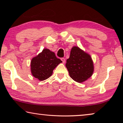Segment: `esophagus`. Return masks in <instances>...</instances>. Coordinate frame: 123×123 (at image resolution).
<instances>
[{"label": "esophagus", "instance_id": "obj_1", "mask_svg": "<svg viewBox=\"0 0 123 123\" xmlns=\"http://www.w3.org/2000/svg\"><path fill=\"white\" fill-rule=\"evenodd\" d=\"M61 61H62V62H63V63H64L66 62V60H65V59H64V58L62 57V58H61Z\"/></svg>", "mask_w": 123, "mask_h": 123}]
</instances>
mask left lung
Wrapping results in <instances>:
<instances>
[{
	"label": "left lung",
	"instance_id": "obj_1",
	"mask_svg": "<svg viewBox=\"0 0 123 123\" xmlns=\"http://www.w3.org/2000/svg\"><path fill=\"white\" fill-rule=\"evenodd\" d=\"M66 67L72 79L82 82L90 78L94 71V67L90 55L79 47H73Z\"/></svg>",
	"mask_w": 123,
	"mask_h": 123
}]
</instances>
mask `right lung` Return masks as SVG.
Segmentation results:
<instances>
[{
  "label": "right lung",
  "instance_id": "right-lung-1",
  "mask_svg": "<svg viewBox=\"0 0 123 123\" xmlns=\"http://www.w3.org/2000/svg\"><path fill=\"white\" fill-rule=\"evenodd\" d=\"M61 62V60L57 59L54 52L48 49H44L42 53L32 59L31 73L39 80H46L51 75L53 70Z\"/></svg>",
  "mask_w": 123,
  "mask_h": 123
}]
</instances>
